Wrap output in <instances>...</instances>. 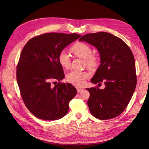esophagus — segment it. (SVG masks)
I'll return each instance as SVG.
<instances>
[{
	"label": "esophagus",
	"instance_id": "34e87169",
	"mask_svg": "<svg viewBox=\"0 0 149 149\" xmlns=\"http://www.w3.org/2000/svg\"><path fill=\"white\" fill-rule=\"evenodd\" d=\"M81 90H83V88H79V87H77V92H80Z\"/></svg>",
	"mask_w": 149,
	"mask_h": 149
}]
</instances>
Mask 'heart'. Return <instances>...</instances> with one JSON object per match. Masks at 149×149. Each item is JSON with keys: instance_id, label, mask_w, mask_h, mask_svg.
<instances>
[{"instance_id": "heart-1", "label": "heart", "mask_w": 149, "mask_h": 149, "mask_svg": "<svg viewBox=\"0 0 149 149\" xmlns=\"http://www.w3.org/2000/svg\"><path fill=\"white\" fill-rule=\"evenodd\" d=\"M70 51L76 57L84 59L86 66L93 69L96 68L99 63V57L96 55L92 54L91 47L87 43L77 42L70 48ZM58 60L60 65L65 69L69 68L70 66V58L68 53L65 51L60 52ZM90 74L86 71L72 70L66 75L67 81L77 86H82L89 79Z\"/></svg>"}]
</instances>
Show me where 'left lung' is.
I'll use <instances>...</instances> for the list:
<instances>
[{
	"label": "left lung",
	"mask_w": 149,
	"mask_h": 149,
	"mask_svg": "<svg viewBox=\"0 0 149 149\" xmlns=\"http://www.w3.org/2000/svg\"><path fill=\"white\" fill-rule=\"evenodd\" d=\"M79 41L86 42L99 51L101 65L91 82H103L106 86L103 89L98 86L86 89L90 93V112L99 120L115 118L126 108L136 88L134 54L122 39L106 32L85 34Z\"/></svg>",
	"instance_id": "1"
}]
</instances>
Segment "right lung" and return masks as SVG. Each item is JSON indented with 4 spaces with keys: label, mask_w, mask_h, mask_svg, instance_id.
Segmentation results:
<instances>
[{
    "label": "right lung",
    "mask_w": 149,
    "mask_h": 149,
    "mask_svg": "<svg viewBox=\"0 0 149 149\" xmlns=\"http://www.w3.org/2000/svg\"><path fill=\"white\" fill-rule=\"evenodd\" d=\"M80 37L75 33H45L31 38L23 47L17 66V81L23 102L37 118L55 120L68 113L69 101L77 92L71 84L55 82L65 77L58 56Z\"/></svg>",
    "instance_id": "obj_1"
}]
</instances>
